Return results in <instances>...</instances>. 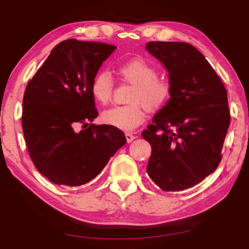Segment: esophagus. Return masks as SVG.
<instances>
[{"label": "esophagus", "mask_w": 249, "mask_h": 249, "mask_svg": "<svg viewBox=\"0 0 249 249\" xmlns=\"http://www.w3.org/2000/svg\"><path fill=\"white\" fill-rule=\"evenodd\" d=\"M125 136H126V141H127V142H132L135 138V135H133L132 133H125Z\"/></svg>", "instance_id": "esophagus-1"}]
</instances>
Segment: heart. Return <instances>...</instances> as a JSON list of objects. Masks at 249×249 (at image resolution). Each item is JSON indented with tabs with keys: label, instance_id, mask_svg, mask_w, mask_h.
Returning <instances> with one entry per match:
<instances>
[{
	"label": "heart",
	"instance_id": "obj_1",
	"mask_svg": "<svg viewBox=\"0 0 249 249\" xmlns=\"http://www.w3.org/2000/svg\"><path fill=\"white\" fill-rule=\"evenodd\" d=\"M119 73L126 81L134 84L135 88L129 96L133 103L107 109L102 113V121L113 127L133 130L146 119V111L142 105L148 109L163 107L170 96V86L158 79L157 70L142 59H134L121 66ZM91 93L98 103L107 104L113 93L111 74L105 71L96 74L91 83Z\"/></svg>",
	"mask_w": 249,
	"mask_h": 249
}]
</instances>
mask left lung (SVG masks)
I'll return each instance as SVG.
<instances>
[{
	"mask_svg": "<svg viewBox=\"0 0 249 249\" xmlns=\"http://www.w3.org/2000/svg\"><path fill=\"white\" fill-rule=\"evenodd\" d=\"M146 49L165 66L170 86L169 101L142 133L151 146L147 174L163 191H182L221 161L231 120L227 92L192 45L150 41Z\"/></svg>",
	"mask_w": 249,
	"mask_h": 249,
	"instance_id": "obj_1",
	"label": "left lung"
}]
</instances>
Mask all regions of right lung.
<instances>
[{
  "instance_id": "add662e5",
  "label": "right lung",
  "mask_w": 249,
  "mask_h": 249,
  "mask_svg": "<svg viewBox=\"0 0 249 249\" xmlns=\"http://www.w3.org/2000/svg\"><path fill=\"white\" fill-rule=\"evenodd\" d=\"M115 49L95 41H61L27 84L22 115L25 142L37 170L53 183H88L126 144L121 129L92 124L98 111L91 83ZM79 124L83 130H76Z\"/></svg>"
}]
</instances>
